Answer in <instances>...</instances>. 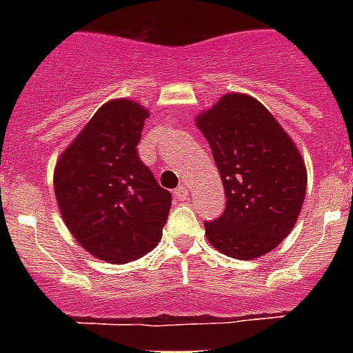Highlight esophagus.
Instances as JSON below:
<instances>
[{
	"label": "esophagus",
	"instance_id": "34e87169",
	"mask_svg": "<svg viewBox=\"0 0 353 353\" xmlns=\"http://www.w3.org/2000/svg\"><path fill=\"white\" fill-rule=\"evenodd\" d=\"M187 192H189V185H187V183H182V185H180L179 189L174 191V194L180 196V198H185Z\"/></svg>",
	"mask_w": 353,
	"mask_h": 353
}]
</instances>
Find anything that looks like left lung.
Returning a JSON list of instances; mask_svg holds the SVG:
<instances>
[{
    "instance_id": "8db88e82",
    "label": "left lung",
    "mask_w": 353,
    "mask_h": 353,
    "mask_svg": "<svg viewBox=\"0 0 353 353\" xmlns=\"http://www.w3.org/2000/svg\"><path fill=\"white\" fill-rule=\"evenodd\" d=\"M214 155L226 194L207 240L226 256L260 258L290 235L307 189L297 145L254 97L230 92L194 118Z\"/></svg>"
}]
</instances>
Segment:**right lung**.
I'll list each match as a JSON object with an SVG mask.
<instances>
[{"label": "right lung", "instance_id": "1", "mask_svg": "<svg viewBox=\"0 0 353 353\" xmlns=\"http://www.w3.org/2000/svg\"><path fill=\"white\" fill-rule=\"evenodd\" d=\"M148 117L130 99L105 102L56 161L61 219L77 244L105 263L145 256L170 214L171 194L136 150Z\"/></svg>", "mask_w": 353, "mask_h": 353}]
</instances>
